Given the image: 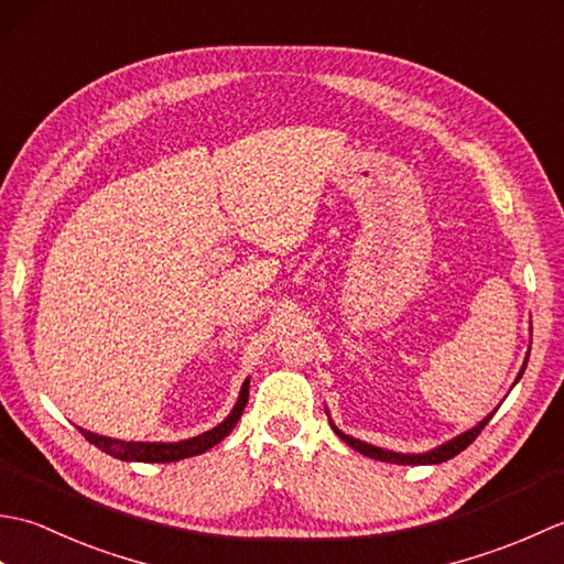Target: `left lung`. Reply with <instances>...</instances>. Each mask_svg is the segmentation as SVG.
I'll return each instance as SVG.
<instances>
[{
  "label": "left lung",
  "instance_id": "obj_1",
  "mask_svg": "<svg viewBox=\"0 0 564 564\" xmlns=\"http://www.w3.org/2000/svg\"><path fill=\"white\" fill-rule=\"evenodd\" d=\"M525 368V366H523ZM523 373V370H521ZM521 373H519V378H521ZM517 378V380H519ZM495 416V412L489 414L485 422H480L477 424L475 429H470V431H465V434H460L458 438H453V441H448V443H443V446H438V448H434V451H429V453H419V455H406V453H392V451H382V448H376V446H370V443H364V441H358V438H354V436H346L344 431H339L337 426H334V431H337V436L344 441V443H349L351 448H356L358 453H364V455H368V458H376V460H382V463H398V465H429V463H446V460H451L453 455H458L460 451H465L467 446H470V443L482 434V429L487 426V422L489 419Z\"/></svg>",
  "mask_w": 564,
  "mask_h": 564
}]
</instances>
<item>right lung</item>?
<instances>
[{
	"label": "right lung",
	"mask_w": 564,
	"mask_h": 564,
	"mask_svg": "<svg viewBox=\"0 0 564 564\" xmlns=\"http://www.w3.org/2000/svg\"><path fill=\"white\" fill-rule=\"evenodd\" d=\"M249 400V380H245L242 392H239V400L235 404V410L230 412V416L225 419L223 424H218L215 429L206 431V434L194 436L188 441H178V443H140V441H118V438H106L99 434H91V431H82V436L87 438L94 446L101 448L104 453L113 455L118 460H138V463H174L182 458H191V455L206 453L208 448H213L215 443H220L230 431L235 429V424L242 416L245 406Z\"/></svg>",
	"instance_id": "obj_1"
}]
</instances>
